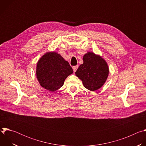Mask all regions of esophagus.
Here are the masks:
<instances>
[{
	"instance_id": "obj_1",
	"label": "esophagus",
	"mask_w": 146,
	"mask_h": 146,
	"mask_svg": "<svg viewBox=\"0 0 146 146\" xmlns=\"http://www.w3.org/2000/svg\"><path fill=\"white\" fill-rule=\"evenodd\" d=\"M78 65H76V66H73V71L75 72L77 70V69H78Z\"/></svg>"
}]
</instances>
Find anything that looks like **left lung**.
Listing matches in <instances>:
<instances>
[{"label": "left lung", "mask_w": 146, "mask_h": 146, "mask_svg": "<svg viewBox=\"0 0 146 146\" xmlns=\"http://www.w3.org/2000/svg\"><path fill=\"white\" fill-rule=\"evenodd\" d=\"M83 61L84 63L80 65L76 72V76L88 90L94 91L99 89L105 82L109 74L106 61L91 52L83 56Z\"/></svg>", "instance_id": "8db88e82"}]
</instances>
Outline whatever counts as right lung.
Here are the masks:
<instances>
[{
  "label": "right lung",
  "mask_w": 146,
  "mask_h": 146,
  "mask_svg": "<svg viewBox=\"0 0 146 146\" xmlns=\"http://www.w3.org/2000/svg\"><path fill=\"white\" fill-rule=\"evenodd\" d=\"M73 73L68 61L56 52H47L37 62L36 76L40 84L50 91L63 86L66 77Z\"/></svg>",
  "instance_id": "right-lung-1"
}]
</instances>
